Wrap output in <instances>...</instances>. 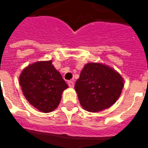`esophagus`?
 Segmentation results:
<instances>
[{
	"label": "esophagus",
	"instance_id": "esophagus-1",
	"mask_svg": "<svg viewBox=\"0 0 148 148\" xmlns=\"http://www.w3.org/2000/svg\"><path fill=\"white\" fill-rule=\"evenodd\" d=\"M67 84H68V86L71 87V88H73V87H74V82H73L72 81H68Z\"/></svg>",
	"mask_w": 148,
	"mask_h": 148
}]
</instances>
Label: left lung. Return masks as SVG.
Wrapping results in <instances>:
<instances>
[{"label": "left lung", "mask_w": 148, "mask_h": 148, "mask_svg": "<svg viewBox=\"0 0 148 148\" xmlns=\"http://www.w3.org/2000/svg\"><path fill=\"white\" fill-rule=\"evenodd\" d=\"M123 87L124 80L116 71L106 65L91 62L84 66L74 89L84 109L98 112L112 106Z\"/></svg>", "instance_id": "8db88e82"}]
</instances>
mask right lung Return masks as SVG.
<instances>
[{
  "instance_id": "1",
  "label": "right lung",
  "mask_w": 148,
  "mask_h": 148,
  "mask_svg": "<svg viewBox=\"0 0 148 148\" xmlns=\"http://www.w3.org/2000/svg\"><path fill=\"white\" fill-rule=\"evenodd\" d=\"M20 84L28 102L42 112L55 110L63 90L68 88L51 61L37 62L28 66L21 74Z\"/></svg>"
}]
</instances>
